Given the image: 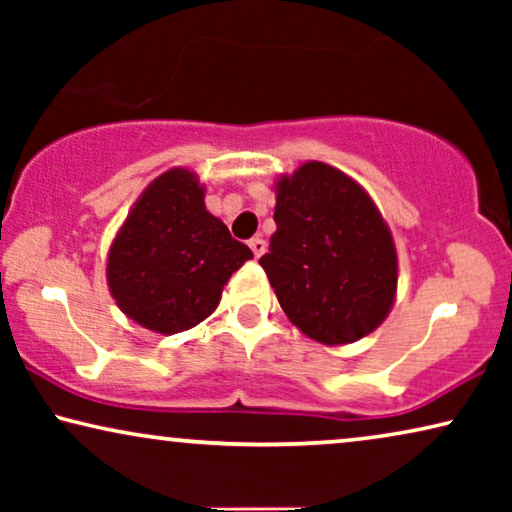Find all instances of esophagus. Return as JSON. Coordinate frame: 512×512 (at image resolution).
I'll list each match as a JSON object with an SVG mask.
<instances>
[{
	"mask_svg": "<svg viewBox=\"0 0 512 512\" xmlns=\"http://www.w3.org/2000/svg\"><path fill=\"white\" fill-rule=\"evenodd\" d=\"M249 247L254 251L256 258H261L265 254V249H268V244H265L263 237H254V240H249Z\"/></svg>",
	"mask_w": 512,
	"mask_h": 512,
	"instance_id": "1",
	"label": "esophagus"
}]
</instances>
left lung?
Wrapping results in <instances>:
<instances>
[{
	"label": "left lung",
	"instance_id": "1",
	"mask_svg": "<svg viewBox=\"0 0 512 512\" xmlns=\"http://www.w3.org/2000/svg\"><path fill=\"white\" fill-rule=\"evenodd\" d=\"M277 230L261 268L293 324L324 345L373 333L396 296V249L363 188L324 163L277 184Z\"/></svg>",
	"mask_w": 512,
	"mask_h": 512
}]
</instances>
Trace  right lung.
<instances>
[{"instance_id":"1","label":"right lung","mask_w":512,"mask_h":512,"mask_svg":"<svg viewBox=\"0 0 512 512\" xmlns=\"http://www.w3.org/2000/svg\"><path fill=\"white\" fill-rule=\"evenodd\" d=\"M195 174L170 170L137 200L109 251L116 305L139 326L186 331L216 310L230 275L254 258L205 209Z\"/></svg>"}]
</instances>
